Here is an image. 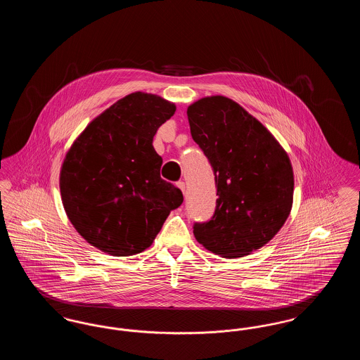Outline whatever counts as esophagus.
<instances>
[{
	"mask_svg": "<svg viewBox=\"0 0 360 360\" xmlns=\"http://www.w3.org/2000/svg\"><path fill=\"white\" fill-rule=\"evenodd\" d=\"M176 186L182 190V193H185V190H186V185H185V182H184V181H179V182L176 184Z\"/></svg>",
	"mask_w": 360,
	"mask_h": 360,
	"instance_id": "1",
	"label": "esophagus"
}]
</instances>
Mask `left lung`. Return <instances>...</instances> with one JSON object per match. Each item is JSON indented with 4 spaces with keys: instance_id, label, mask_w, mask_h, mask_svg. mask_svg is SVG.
Returning a JSON list of instances; mask_svg holds the SVG:
<instances>
[{
    "instance_id": "8db88e82",
    "label": "left lung",
    "mask_w": 360,
    "mask_h": 360,
    "mask_svg": "<svg viewBox=\"0 0 360 360\" xmlns=\"http://www.w3.org/2000/svg\"><path fill=\"white\" fill-rule=\"evenodd\" d=\"M188 119L193 140L213 167L219 195L212 220L194 224V236L221 257L250 255L290 214V158L260 121L228 97L200 98L188 105Z\"/></svg>"
}]
</instances>
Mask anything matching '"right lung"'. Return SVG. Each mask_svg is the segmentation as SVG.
<instances>
[{
  "label": "right lung",
  "instance_id": "obj_1",
  "mask_svg": "<svg viewBox=\"0 0 360 360\" xmlns=\"http://www.w3.org/2000/svg\"><path fill=\"white\" fill-rule=\"evenodd\" d=\"M175 103L135 91L105 109L74 140L59 175L70 223L93 247L113 257L147 250L182 191L160 178L153 146Z\"/></svg>",
  "mask_w": 360,
  "mask_h": 360
}]
</instances>
